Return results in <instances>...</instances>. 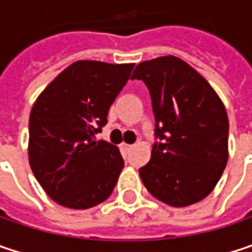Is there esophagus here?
I'll use <instances>...</instances> for the list:
<instances>
[{
  "instance_id": "obj_1",
  "label": "esophagus",
  "mask_w": 252,
  "mask_h": 252,
  "mask_svg": "<svg viewBox=\"0 0 252 252\" xmlns=\"http://www.w3.org/2000/svg\"><path fill=\"white\" fill-rule=\"evenodd\" d=\"M131 147H132V144H126V143H123V144H121V149H123V150H129Z\"/></svg>"
}]
</instances>
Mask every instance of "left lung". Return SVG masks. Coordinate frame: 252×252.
Segmentation results:
<instances>
[{
	"instance_id": "1",
	"label": "left lung",
	"mask_w": 252,
	"mask_h": 252,
	"mask_svg": "<svg viewBox=\"0 0 252 252\" xmlns=\"http://www.w3.org/2000/svg\"><path fill=\"white\" fill-rule=\"evenodd\" d=\"M135 78L149 89L156 121L152 158L138 169L144 187L174 207L198 203L226 166L229 121L222 100L206 78L172 55L140 63Z\"/></svg>"
}]
</instances>
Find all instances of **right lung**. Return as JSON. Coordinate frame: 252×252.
<instances>
[{
  "label": "right lung",
  "instance_id": "obj_1",
  "mask_svg": "<svg viewBox=\"0 0 252 252\" xmlns=\"http://www.w3.org/2000/svg\"><path fill=\"white\" fill-rule=\"evenodd\" d=\"M134 64L77 61L40 93L29 118V163L45 192L68 209L105 201L124 168L117 146L99 140Z\"/></svg>",
  "mask_w": 252,
  "mask_h": 252
}]
</instances>
